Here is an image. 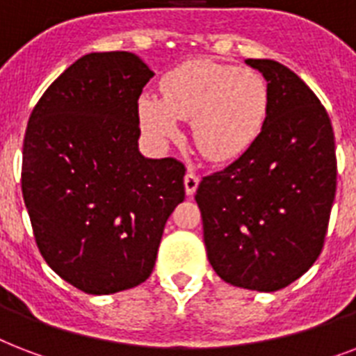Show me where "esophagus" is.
<instances>
[{
  "label": "esophagus",
  "mask_w": 356,
  "mask_h": 356,
  "mask_svg": "<svg viewBox=\"0 0 356 356\" xmlns=\"http://www.w3.org/2000/svg\"><path fill=\"white\" fill-rule=\"evenodd\" d=\"M197 184H200V175L192 172V170L186 172V175H184V188H186V194L194 195V192L197 190Z\"/></svg>",
  "instance_id": "esophagus-1"
}]
</instances>
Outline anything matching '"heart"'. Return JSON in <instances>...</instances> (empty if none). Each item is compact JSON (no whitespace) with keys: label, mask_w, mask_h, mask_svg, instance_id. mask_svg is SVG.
<instances>
[{"label":"heart","mask_w":356,"mask_h":356,"mask_svg":"<svg viewBox=\"0 0 356 356\" xmlns=\"http://www.w3.org/2000/svg\"><path fill=\"white\" fill-rule=\"evenodd\" d=\"M268 114V85L259 72L194 58L162 79V99L138 102L142 127L156 140L179 136L177 120H194L197 149L211 161H231L253 145Z\"/></svg>","instance_id":"1"}]
</instances>
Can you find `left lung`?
<instances>
[{"label":"left lung","mask_w":356,"mask_h":356,"mask_svg":"<svg viewBox=\"0 0 356 356\" xmlns=\"http://www.w3.org/2000/svg\"><path fill=\"white\" fill-rule=\"evenodd\" d=\"M268 81L259 138L227 168L201 179L195 201L207 257L223 281L275 292L320 257L337 194L331 118L284 64L248 58Z\"/></svg>","instance_id":"left-lung-1"}]
</instances>
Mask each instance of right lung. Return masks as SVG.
I'll return each mask as SVG.
<instances>
[{"instance_id": "right-lung-1", "label": "right lung", "mask_w": 356, "mask_h": 356, "mask_svg": "<svg viewBox=\"0 0 356 356\" xmlns=\"http://www.w3.org/2000/svg\"><path fill=\"white\" fill-rule=\"evenodd\" d=\"M151 77L133 53H88L47 86L25 129L22 194L36 245L86 293L144 282L184 200L183 162L138 151V97Z\"/></svg>"}]
</instances>
